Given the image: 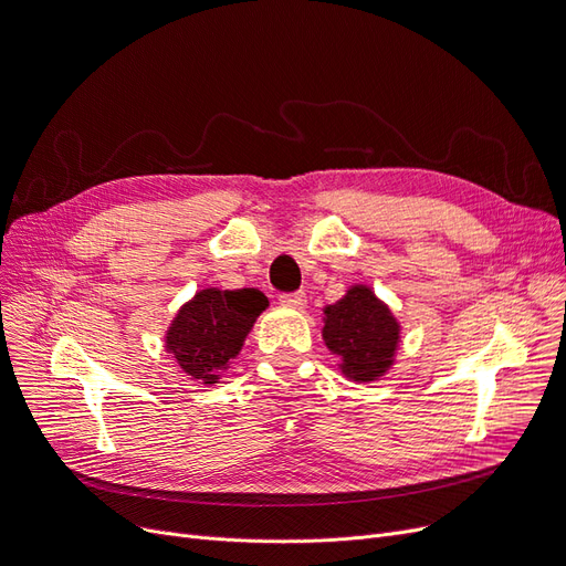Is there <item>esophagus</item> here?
<instances>
[{
	"label": "esophagus",
	"instance_id": "1",
	"mask_svg": "<svg viewBox=\"0 0 566 566\" xmlns=\"http://www.w3.org/2000/svg\"><path fill=\"white\" fill-rule=\"evenodd\" d=\"M281 304L292 306V308H304L306 295L304 292H285V295H281Z\"/></svg>",
	"mask_w": 566,
	"mask_h": 566
}]
</instances>
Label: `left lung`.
Segmentation results:
<instances>
[{
    "label": "left lung",
    "mask_w": 566,
    "mask_h": 566,
    "mask_svg": "<svg viewBox=\"0 0 566 566\" xmlns=\"http://www.w3.org/2000/svg\"><path fill=\"white\" fill-rule=\"evenodd\" d=\"M323 338L342 357V371L348 378L369 382L392 367L399 323L371 287L353 285L344 300L325 308Z\"/></svg>",
    "instance_id": "obj_1"
}]
</instances>
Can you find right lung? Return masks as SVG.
<instances>
[{
    "label": "right lung",
    "instance_id": "right-lung-1",
    "mask_svg": "<svg viewBox=\"0 0 566 566\" xmlns=\"http://www.w3.org/2000/svg\"><path fill=\"white\" fill-rule=\"evenodd\" d=\"M269 300L255 287L201 290L184 308L167 332V350L188 376L218 382L251 332Z\"/></svg>",
    "mask_w": 566,
    "mask_h": 566
}]
</instances>
